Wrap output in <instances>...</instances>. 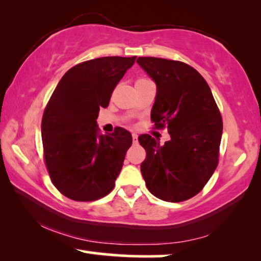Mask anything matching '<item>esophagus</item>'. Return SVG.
<instances>
[{
    "label": "esophagus",
    "mask_w": 261,
    "mask_h": 261,
    "mask_svg": "<svg viewBox=\"0 0 261 261\" xmlns=\"http://www.w3.org/2000/svg\"><path fill=\"white\" fill-rule=\"evenodd\" d=\"M133 142L135 144H136L138 142V135L137 134H133Z\"/></svg>",
    "instance_id": "esophagus-1"
}]
</instances>
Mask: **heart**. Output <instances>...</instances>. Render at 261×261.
I'll list each match as a JSON object with an SVG mask.
<instances>
[{
    "mask_svg": "<svg viewBox=\"0 0 261 261\" xmlns=\"http://www.w3.org/2000/svg\"><path fill=\"white\" fill-rule=\"evenodd\" d=\"M145 80H148V79H145V77H141V79H138L136 82H141V81H145Z\"/></svg>",
    "mask_w": 261,
    "mask_h": 261,
    "instance_id": "heart-1",
    "label": "heart"
}]
</instances>
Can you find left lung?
<instances>
[{
  "mask_svg": "<svg viewBox=\"0 0 261 261\" xmlns=\"http://www.w3.org/2000/svg\"><path fill=\"white\" fill-rule=\"evenodd\" d=\"M137 63L158 87L151 121L171 135L165 144L148 134L138 137L147 152L142 175L159 199L187 200L203 190L218 165L220 110L209 85L191 65L156 57H140Z\"/></svg>",
  "mask_w": 261,
  "mask_h": 261,
  "instance_id": "left-lung-1",
  "label": "left lung"
}]
</instances>
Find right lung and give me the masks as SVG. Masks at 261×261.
Wrapping results in <instances>:
<instances>
[{
  "label": "right lung",
  "instance_id": "add662e5",
  "mask_svg": "<svg viewBox=\"0 0 261 261\" xmlns=\"http://www.w3.org/2000/svg\"><path fill=\"white\" fill-rule=\"evenodd\" d=\"M135 60V56H112L76 64L61 79L45 107V165L52 184L69 199L93 201L113 190L133 137L119 126L112 134L99 135L96 119Z\"/></svg>",
  "mask_w": 261,
  "mask_h": 261
}]
</instances>
